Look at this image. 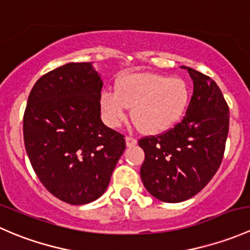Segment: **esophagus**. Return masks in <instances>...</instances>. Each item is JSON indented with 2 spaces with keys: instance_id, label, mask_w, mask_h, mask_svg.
<instances>
[{
  "instance_id": "obj_1",
  "label": "esophagus",
  "mask_w": 250,
  "mask_h": 250,
  "mask_svg": "<svg viewBox=\"0 0 250 250\" xmlns=\"http://www.w3.org/2000/svg\"><path fill=\"white\" fill-rule=\"evenodd\" d=\"M137 143H138V140L135 139L134 137H129V135H128V137H125V144H127V146H134Z\"/></svg>"
}]
</instances>
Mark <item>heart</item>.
I'll return each instance as SVG.
<instances>
[{
  "mask_svg": "<svg viewBox=\"0 0 250 250\" xmlns=\"http://www.w3.org/2000/svg\"><path fill=\"white\" fill-rule=\"evenodd\" d=\"M190 102V90L184 80L157 74H134L121 78L116 90L100 97L106 122L117 127L132 109V118L143 132L156 134L180 121Z\"/></svg>",
  "mask_w": 250,
  "mask_h": 250,
  "instance_id": "1",
  "label": "heart"
}]
</instances>
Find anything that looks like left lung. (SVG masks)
<instances>
[{
    "mask_svg": "<svg viewBox=\"0 0 250 250\" xmlns=\"http://www.w3.org/2000/svg\"><path fill=\"white\" fill-rule=\"evenodd\" d=\"M193 94L181 122L139 139L145 152L140 176L160 201L183 202L211 180L223 161L230 125L229 105L210 77L191 67Z\"/></svg>",
    "mask_w": 250,
    "mask_h": 250,
    "instance_id": "1",
    "label": "left lung"
}]
</instances>
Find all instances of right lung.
Wrapping results in <instances>:
<instances>
[{
    "mask_svg": "<svg viewBox=\"0 0 250 250\" xmlns=\"http://www.w3.org/2000/svg\"><path fill=\"white\" fill-rule=\"evenodd\" d=\"M103 82L90 62H70L32 87L22 117L25 150L44 188L75 206L99 198L125 148L100 118Z\"/></svg>",
    "mask_w": 250,
    "mask_h": 250,
    "instance_id": "1",
    "label": "right lung"
}]
</instances>
